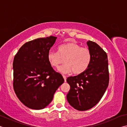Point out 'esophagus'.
Segmentation results:
<instances>
[{"label": "esophagus", "instance_id": "esophagus-1", "mask_svg": "<svg viewBox=\"0 0 127 127\" xmlns=\"http://www.w3.org/2000/svg\"><path fill=\"white\" fill-rule=\"evenodd\" d=\"M63 78H64V82H65L66 81V77H65V76H63Z\"/></svg>", "mask_w": 127, "mask_h": 127}]
</instances>
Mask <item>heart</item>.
Instances as JSON below:
<instances>
[{"mask_svg":"<svg viewBox=\"0 0 127 127\" xmlns=\"http://www.w3.org/2000/svg\"><path fill=\"white\" fill-rule=\"evenodd\" d=\"M91 53L89 49L82 48L77 43L69 42L62 44L58 48V52L49 51L48 61L50 65L59 68V72L63 74L73 72L75 74L82 73L89 67L91 61Z\"/></svg>","mask_w":127,"mask_h":127,"instance_id":"b5f03b06","label":"heart"}]
</instances>
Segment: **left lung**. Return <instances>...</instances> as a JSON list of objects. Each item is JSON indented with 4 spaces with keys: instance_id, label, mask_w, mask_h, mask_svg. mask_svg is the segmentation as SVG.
I'll list each match as a JSON object with an SVG mask.
<instances>
[{
    "instance_id": "obj_1",
    "label": "left lung",
    "mask_w": 127,
    "mask_h": 127,
    "mask_svg": "<svg viewBox=\"0 0 127 127\" xmlns=\"http://www.w3.org/2000/svg\"><path fill=\"white\" fill-rule=\"evenodd\" d=\"M87 44L92 57L89 66L82 73L66 79L70 85L66 99L79 111L87 110L95 106L106 91L109 81L106 53L96 42L89 41Z\"/></svg>"
}]
</instances>
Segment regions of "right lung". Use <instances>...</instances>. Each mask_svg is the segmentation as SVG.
<instances>
[{"label": "right lung", "mask_w": 127, "mask_h": 127, "mask_svg": "<svg viewBox=\"0 0 127 127\" xmlns=\"http://www.w3.org/2000/svg\"><path fill=\"white\" fill-rule=\"evenodd\" d=\"M57 38L50 36L30 41L21 46L14 58V92L29 108L40 110L46 107L64 83L62 74L48 61V54Z\"/></svg>", "instance_id": "1"}]
</instances>
